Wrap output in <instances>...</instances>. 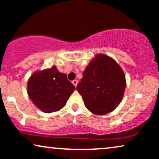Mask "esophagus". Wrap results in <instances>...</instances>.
<instances>
[{
    "mask_svg": "<svg viewBox=\"0 0 159 159\" xmlns=\"http://www.w3.org/2000/svg\"><path fill=\"white\" fill-rule=\"evenodd\" d=\"M72 83H73L74 86H77V84H78V81H77V80H73V81H72Z\"/></svg>",
    "mask_w": 159,
    "mask_h": 159,
    "instance_id": "obj_1",
    "label": "esophagus"
}]
</instances>
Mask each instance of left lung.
Returning a JSON list of instances; mask_svg holds the SVG:
<instances>
[{"mask_svg": "<svg viewBox=\"0 0 159 159\" xmlns=\"http://www.w3.org/2000/svg\"><path fill=\"white\" fill-rule=\"evenodd\" d=\"M125 88V75L118 63L106 55L97 54L86 67L76 89L89 111L105 115L118 106Z\"/></svg>", "mask_w": 159, "mask_h": 159, "instance_id": "8db88e82", "label": "left lung"}]
</instances>
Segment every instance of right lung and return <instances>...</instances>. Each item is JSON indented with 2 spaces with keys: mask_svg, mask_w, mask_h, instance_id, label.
<instances>
[{
  "mask_svg": "<svg viewBox=\"0 0 159 159\" xmlns=\"http://www.w3.org/2000/svg\"><path fill=\"white\" fill-rule=\"evenodd\" d=\"M75 89L67 75L60 73L55 66L36 72L27 82L30 99L45 113H52L62 108Z\"/></svg>",
  "mask_w": 159,
  "mask_h": 159,
  "instance_id": "right-lung-1",
  "label": "right lung"
}]
</instances>
